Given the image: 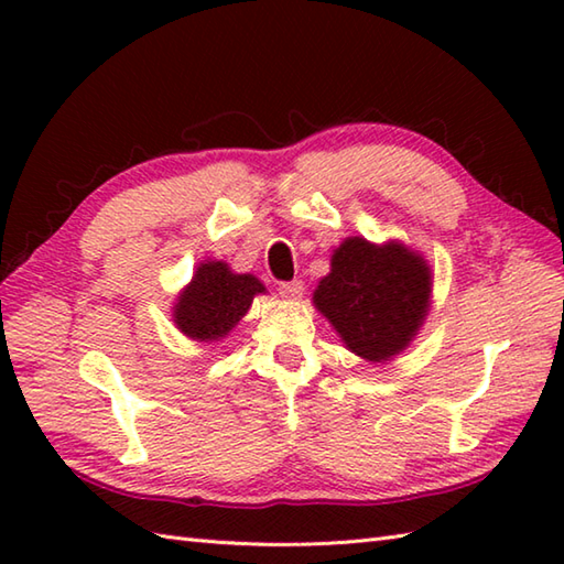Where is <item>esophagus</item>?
Masks as SVG:
<instances>
[{
    "mask_svg": "<svg viewBox=\"0 0 564 564\" xmlns=\"http://www.w3.org/2000/svg\"><path fill=\"white\" fill-rule=\"evenodd\" d=\"M279 291L285 301H301L305 285H303V281H289V283H281Z\"/></svg>",
    "mask_w": 564,
    "mask_h": 564,
    "instance_id": "obj_1",
    "label": "esophagus"
}]
</instances>
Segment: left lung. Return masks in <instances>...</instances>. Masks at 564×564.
<instances>
[{"label":"left lung","instance_id":"obj_1","mask_svg":"<svg viewBox=\"0 0 564 564\" xmlns=\"http://www.w3.org/2000/svg\"><path fill=\"white\" fill-rule=\"evenodd\" d=\"M429 261L400 239L376 245L346 237L332 251L329 273L313 303L351 354L370 364L400 356L422 329L431 310Z\"/></svg>","mask_w":564,"mask_h":564}]
</instances>
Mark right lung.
<instances>
[{
  "mask_svg": "<svg viewBox=\"0 0 564 564\" xmlns=\"http://www.w3.org/2000/svg\"><path fill=\"white\" fill-rule=\"evenodd\" d=\"M267 293L257 275L235 273L218 259L200 261L194 279L176 295L172 319L184 337L194 341H220L242 319L257 295Z\"/></svg>",
  "mask_w": 564,
  "mask_h": 564,
  "instance_id": "1",
  "label": "right lung"
}]
</instances>
